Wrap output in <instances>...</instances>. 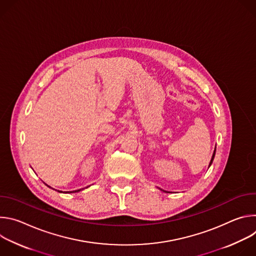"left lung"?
<instances>
[{
  "mask_svg": "<svg viewBox=\"0 0 256 256\" xmlns=\"http://www.w3.org/2000/svg\"><path fill=\"white\" fill-rule=\"evenodd\" d=\"M214 154H216V150L214 151V154H212V159H210V166L212 165V160H214Z\"/></svg>",
  "mask_w": 256,
  "mask_h": 256,
  "instance_id": "1",
  "label": "left lung"
}]
</instances>
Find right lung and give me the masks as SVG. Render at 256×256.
Masks as SVG:
<instances>
[{"label":"right lung","instance_id":"add662e5","mask_svg":"<svg viewBox=\"0 0 256 256\" xmlns=\"http://www.w3.org/2000/svg\"><path fill=\"white\" fill-rule=\"evenodd\" d=\"M81 190H74V192H80Z\"/></svg>","mask_w":256,"mask_h":256}]
</instances>
